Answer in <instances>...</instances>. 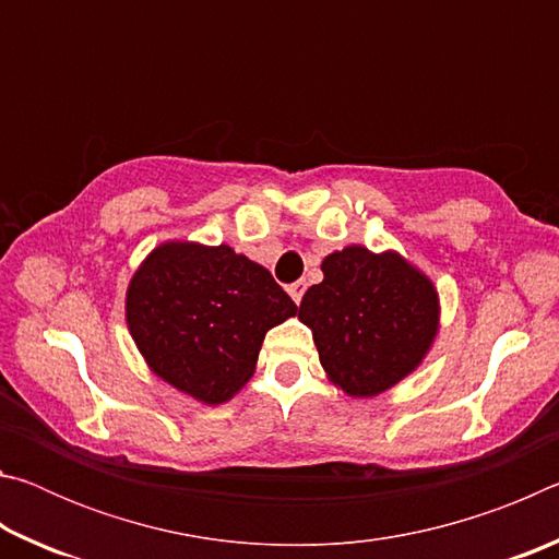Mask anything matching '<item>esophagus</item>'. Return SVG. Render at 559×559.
I'll use <instances>...</instances> for the list:
<instances>
[{
  "mask_svg": "<svg viewBox=\"0 0 559 559\" xmlns=\"http://www.w3.org/2000/svg\"><path fill=\"white\" fill-rule=\"evenodd\" d=\"M302 293H306V281H296V283H290V286H288V296L296 302H300Z\"/></svg>",
  "mask_w": 559,
  "mask_h": 559,
  "instance_id": "34e87169",
  "label": "esophagus"
}]
</instances>
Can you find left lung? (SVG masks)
<instances>
[{
  "mask_svg": "<svg viewBox=\"0 0 559 559\" xmlns=\"http://www.w3.org/2000/svg\"><path fill=\"white\" fill-rule=\"evenodd\" d=\"M323 281L300 300L298 320L313 330L320 365L355 400L406 380L431 353L441 328L433 281L400 251L349 243L320 263Z\"/></svg>",
  "mask_w": 559,
  "mask_h": 559,
  "instance_id": "1",
  "label": "left lung"
}]
</instances>
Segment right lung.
Masks as SVG:
<instances>
[{"mask_svg":"<svg viewBox=\"0 0 559 559\" xmlns=\"http://www.w3.org/2000/svg\"><path fill=\"white\" fill-rule=\"evenodd\" d=\"M296 313L271 273L226 243H157L126 290V323L150 372L206 406L249 384L263 337Z\"/></svg>","mask_w":559,"mask_h":559,"instance_id":"right-lung-1","label":"right lung"}]
</instances>
